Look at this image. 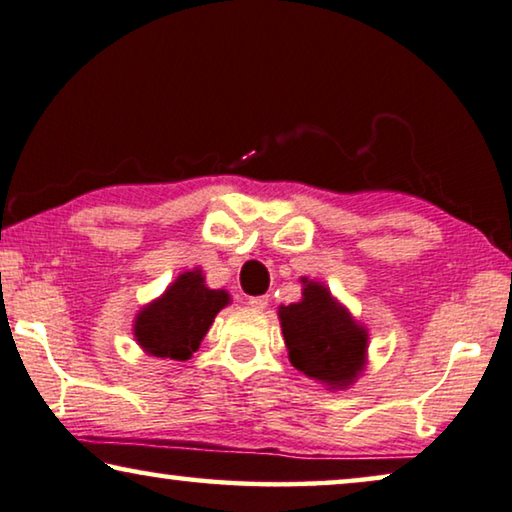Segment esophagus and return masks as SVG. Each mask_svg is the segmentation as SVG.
Listing matches in <instances>:
<instances>
[{
  "mask_svg": "<svg viewBox=\"0 0 512 512\" xmlns=\"http://www.w3.org/2000/svg\"><path fill=\"white\" fill-rule=\"evenodd\" d=\"M268 305H270L268 295H256V298H249V307H254L258 311H263Z\"/></svg>",
  "mask_w": 512,
  "mask_h": 512,
  "instance_id": "esophagus-1",
  "label": "esophagus"
}]
</instances>
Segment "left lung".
Listing matches in <instances>:
<instances>
[{
    "mask_svg": "<svg viewBox=\"0 0 512 512\" xmlns=\"http://www.w3.org/2000/svg\"><path fill=\"white\" fill-rule=\"evenodd\" d=\"M302 300L279 307L291 365L309 379L346 388L367 362V330L318 281L302 277Z\"/></svg>",
    "mask_w": 512,
    "mask_h": 512,
    "instance_id": "8db88e82",
    "label": "left lung"
}]
</instances>
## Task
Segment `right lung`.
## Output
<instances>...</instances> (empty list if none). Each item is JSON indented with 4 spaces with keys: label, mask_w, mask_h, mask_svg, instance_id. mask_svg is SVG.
I'll return each instance as SVG.
<instances>
[{
    "label": "right lung",
    "mask_w": 512,
    "mask_h": 512,
    "mask_svg": "<svg viewBox=\"0 0 512 512\" xmlns=\"http://www.w3.org/2000/svg\"><path fill=\"white\" fill-rule=\"evenodd\" d=\"M231 302L226 291L205 286L201 270L184 272L166 293L140 309L133 323L138 346L154 358L189 360L210 330L214 316Z\"/></svg>",
    "instance_id": "1"
}]
</instances>
